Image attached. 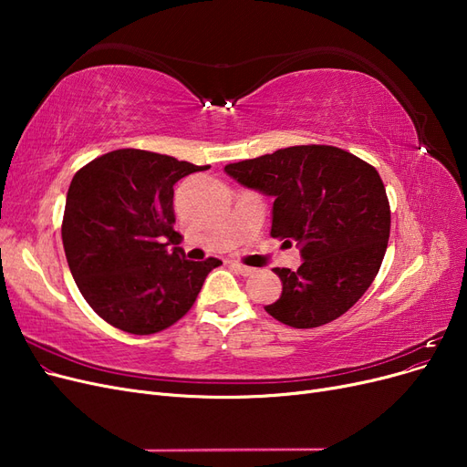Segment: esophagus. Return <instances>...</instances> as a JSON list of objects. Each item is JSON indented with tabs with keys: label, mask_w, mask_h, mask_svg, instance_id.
<instances>
[{
	"label": "esophagus",
	"mask_w": 467,
	"mask_h": 467,
	"mask_svg": "<svg viewBox=\"0 0 467 467\" xmlns=\"http://www.w3.org/2000/svg\"><path fill=\"white\" fill-rule=\"evenodd\" d=\"M230 266L234 268L235 273L244 275V276H249V275H253V268H251V266H245V265H242V263H230Z\"/></svg>",
	"instance_id": "obj_1"
}]
</instances>
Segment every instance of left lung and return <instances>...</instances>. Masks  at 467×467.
<instances>
[{
	"label": "left lung",
	"instance_id": "8db88e82",
	"mask_svg": "<svg viewBox=\"0 0 467 467\" xmlns=\"http://www.w3.org/2000/svg\"><path fill=\"white\" fill-rule=\"evenodd\" d=\"M223 171L271 196V235L302 245L298 271L273 268L280 298L265 306L296 329L341 317L370 288L389 239V202L372 165L333 146H292Z\"/></svg>",
	"mask_w": 467,
	"mask_h": 467
}]
</instances>
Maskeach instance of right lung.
I'll use <instances>...</instances> for the list:
<instances>
[{
	"mask_svg": "<svg viewBox=\"0 0 467 467\" xmlns=\"http://www.w3.org/2000/svg\"><path fill=\"white\" fill-rule=\"evenodd\" d=\"M208 169L171 155L115 150L74 175L62 242L93 312L112 327L151 335L171 327L222 261H189L175 245L173 185Z\"/></svg>",
	"mask_w": 467,
	"mask_h": 467,
	"instance_id": "right-lung-1",
	"label": "right lung"
}]
</instances>
